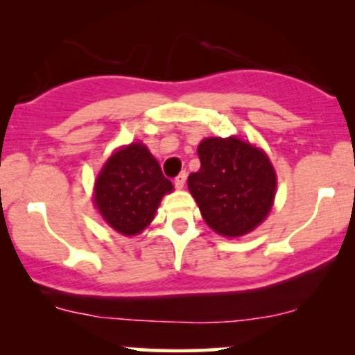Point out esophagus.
Returning a JSON list of instances; mask_svg holds the SVG:
<instances>
[{
    "instance_id": "1",
    "label": "esophagus",
    "mask_w": 355,
    "mask_h": 355,
    "mask_svg": "<svg viewBox=\"0 0 355 355\" xmlns=\"http://www.w3.org/2000/svg\"><path fill=\"white\" fill-rule=\"evenodd\" d=\"M185 180H187V173L185 172H180L175 177V187L177 189H183V185H185Z\"/></svg>"
}]
</instances>
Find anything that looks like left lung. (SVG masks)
Returning a JSON list of instances; mask_svg holds the SVG:
<instances>
[{
	"label": "left lung",
	"instance_id": "obj_1",
	"mask_svg": "<svg viewBox=\"0 0 355 355\" xmlns=\"http://www.w3.org/2000/svg\"><path fill=\"white\" fill-rule=\"evenodd\" d=\"M200 168L189 175L190 193L210 229L225 237L252 232L267 217L277 178L262 150L240 138H205Z\"/></svg>",
	"mask_w": 355,
	"mask_h": 355
}]
</instances>
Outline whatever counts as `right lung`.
Wrapping results in <instances>:
<instances>
[{"instance_id": "obj_1", "label": "right lung", "mask_w": 355, "mask_h": 355, "mask_svg": "<svg viewBox=\"0 0 355 355\" xmlns=\"http://www.w3.org/2000/svg\"><path fill=\"white\" fill-rule=\"evenodd\" d=\"M173 190L160 165L141 144L110 157L95 183L101 217L123 235H137L152 222L162 197Z\"/></svg>"}]
</instances>
